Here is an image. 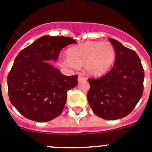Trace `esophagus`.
Masks as SVG:
<instances>
[{
	"label": "esophagus",
	"instance_id": "esophagus-1",
	"mask_svg": "<svg viewBox=\"0 0 152 152\" xmlns=\"http://www.w3.org/2000/svg\"><path fill=\"white\" fill-rule=\"evenodd\" d=\"M86 80V78H85V77H83V76H79V77H78L79 82H81V81H83V80Z\"/></svg>",
	"mask_w": 152,
	"mask_h": 152
}]
</instances>
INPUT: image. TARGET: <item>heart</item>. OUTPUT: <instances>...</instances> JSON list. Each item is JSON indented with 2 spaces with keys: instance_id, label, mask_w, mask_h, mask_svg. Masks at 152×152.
Listing matches in <instances>:
<instances>
[{
  "instance_id": "obj_1",
  "label": "heart",
  "mask_w": 152,
  "mask_h": 152,
  "mask_svg": "<svg viewBox=\"0 0 152 152\" xmlns=\"http://www.w3.org/2000/svg\"><path fill=\"white\" fill-rule=\"evenodd\" d=\"M115 56V49L110 42L89 41L69 48L68 58H62L61 64L70 69L84 66L90 76H101L112 68Z\"/></svg>"
}]
</instances>
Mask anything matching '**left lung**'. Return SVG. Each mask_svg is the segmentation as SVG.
I'll use <instances>...</instances> for the list:
<instances>
[{
  "mask_svg": "<svg viewBox=\"0 0 152 152\" xmlns=\"http://www.w3.org/2000/svg\"><path fill=\"white\" fill-rule=\"evenodd\" d=\"M115 49L113 68L100 79H89L88 103L96 115L116 120L128 115L143 94L145 72L141 59L118 41L109 39Z\"/></svg>",
  "mask_w": 152,
  "mask_h": 152,
  "instance_id": "1",
  "label": "left lung"
}]
</instances>
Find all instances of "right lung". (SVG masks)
Wrapping results in <instances>:
<instances>
[{
    "instance_id": "obj_1",
    "label": "right lung",
    "mask_w": 152,
    "mask_h": 152,
    "mask_svg": "<svg viewBox=\"0 0 152 152\" xmlns=\"http://www.w3.org/2000/svg\"><path fill=\"white\" fill-rule=\"evenodd\" d=\"M76 42L69 37L44 35L19 52L7 76L11 104L26 118L46 122L62 113L67 91L77 75L65 76L48 61H56L62 48Z\"/></svg>"
}]
</instances>
